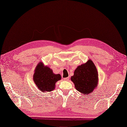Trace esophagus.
Masks as SVG:
<instances>
[{
  "mask_svg": "<svg viewBox=\"0 0 127 127\" xmlns=\"http://www.w3.org/2000/svg\"><path fill=\"white\" fill-rule=\"evenodd\" d=\"M64 80H65V81H68V80H69V77H67V78H64Z\"/></svg>",
  "mask_w": 127,
  "mask_h": 127,
  "instance_id": "esophagus-1",
  "label": "esophagus"
}]
</instances>
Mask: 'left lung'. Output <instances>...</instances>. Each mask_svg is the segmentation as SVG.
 I'll list each match as a JSON object with an SVG mask.
<instances>
[{
    "label": "left lung",
    "mask_w": 127,
    "mask_h": 127,
    "mask_svg": "<svg viewBox=\"0 0 127 127\" xmlns=\"http://www.w3.org/2000/svg\"><path fill=\"white\" fill-rule=\"evenodd\" d=\"M76 89L84 95H89L98 85V73L95 65L91 60L78 66L71 76Z\"/></svg>",
    "instance_id": "left-lung-1"
}]
</instances>
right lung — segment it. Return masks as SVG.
I'll return each mask as SVG.
<instances>
[{
  "instance_id": "right-lung-1",
  "label": "right lung",
  "mask_w": 127,
  "mask_h": 127,
  "mask_svg": "<svg viewBox=\"0 0 127 127\" xmlns=\"http://www.w3.org/2000/svg\"><path fill=\"white\" fill-rule=\"evenodd\" d=\"M61 78L60 74H55L53 70L45 66L41 62L36 66L33 75L34 83L43 93L53 91L55 89V84Z\"/></svg>"
}]
</instances>
